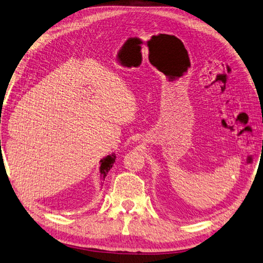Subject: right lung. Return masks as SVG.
Here are the masks:
<instances>
[{"label": "right lung", "mask_w": 263, "mask_h": 263, "mask_svg": "<svg viewBox=\"0 0 263 263\" xmlns=\"http://www.w3.org/2000/svg\"><path fill=\"white\" fill-rule=\"evenodd\" d=\"M116 161V155L111 154L108 155L106 159L101 160V165H100V173H101V178L104 179L107 177V173L109 172L110 168L112 167L114 163Z\"/></svg>", "instance_id": "right-lung-1"}]
</instances>
